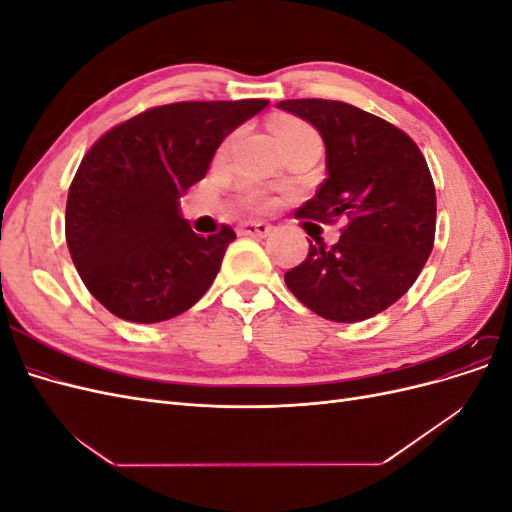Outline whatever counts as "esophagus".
Segmentation results:
<instances>
[{
    "mask_svg": "<svg viewBox=\"0 0 512 512\" xmlns=\"http://www.w3.org/2000/svg\"><path fill=\"white\" fill-rule=\"evenodd\" d=\"M273 230L271 224L267 222H243L239 224V232L247 237H267L269 232Z\"/></svg>",
    "mask_w": 512,
    "mask_h": 512,
    "instance_id": "esophagus-1",
    "label": "esophagus"
}]
</instances>
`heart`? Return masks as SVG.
Returning <instances> with one entry per match:
<instances>
[{"mask_svg": "<svg viewBox=\"0 0 512 512\" xmlns=\"http://www.w3.org/2000/svg\"><path fill=\"white\" fill-rule=\"evenodd\" d=\"M271 128H273V134L277 138V143H280V147H286V145H292V143H301V141H320L318 132L312 126H307L305 121L297 119V117H288V115L275 117L273 123H271ZM226 147H228V143L222 147V151H226ZM250 198L254 200V203H260V200H262L258 194H252Z\"/></svg>", "mask_w": 512, "mask_h": 512, "instance_id": "b5f03b06", "label": "heart"}]
</instances>
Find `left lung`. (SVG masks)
Instances as JSON below:
<instances>
[{"label": "left lung", "instance_id": "1", "mask_svg": "<svg viewBox=\"0 0 512 512\" xmlns=\"http://www.w3.org/2000/svg\"><path fill=\"white\" fill-rule=\"evenodd\" d=\"M277 108L312 123L327 149V179L297 215L348 222L331 247L309 241L284 282L327 320L376 316L416 282L436 237V188L423 153L393 123L346 102L282 100Z\"/></svg>", "mask_w": 512, "mask_h": 512}]
</instances>
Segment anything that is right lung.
Masks as SVG:
<instances>
[{"instance_id": "right-lung-1", "label": "right lung", "mask_w": 512, "mask_h": 512, "mask_svg": "<svg viewBox=\"0 0 512 512\" xmlns=\"http://www.w3.org/2000/svg\"><path fill=\"white\" fill-rule=\"evenodd\" d=\"M267 100L175 102L108 130L87 151L66 203V241L87 290L121 320H170L200 301L235 230L196 235L179 198L224 138Z\"/></svg>"}]
</instances>
